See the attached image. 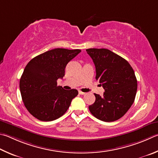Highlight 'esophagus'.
<instances>
[{"instance_id": "esophagus-1", "label": "esophagus", "mask_w": 158, "mask_h": 158, "mask_svg": "<svg viewBox=\"0 0 158 158\" xmlns=\"http://www.w3.org/2000/svg\"><path fill=\"white\" fill-rule=\"evenodd\" d=\"M79 94H85V93H84V92H82L81 90H79Z\"/></svg>"}]
</instances>
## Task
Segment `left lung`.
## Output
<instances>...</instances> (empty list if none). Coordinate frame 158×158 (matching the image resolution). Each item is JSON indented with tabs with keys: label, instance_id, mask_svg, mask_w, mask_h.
Masks as SVG:
<instances>
[{
	"label": "left lung",
	"instance_id": "1",
	"mask_svg": "<svg viewBox=\"0 0 158 158\" xmlns=\"http://www.w3.org/2000/svg\"><path fill=\"white\" fill-rule=\"evenodd\" d=\"M86 52L95 65V78L105 90L103 96L94 94L95 102L89 110L102 121H116L127 113L135 98L134 70L127 60L108 49L90 48Z\"/></svg>",
	"mask_w": 158,
	"mask_h": 158
}]
</instances>
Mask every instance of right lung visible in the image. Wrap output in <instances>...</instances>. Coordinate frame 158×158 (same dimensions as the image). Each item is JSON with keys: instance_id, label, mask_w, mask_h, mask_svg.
I'll list each match as a JSON object with an SVG mask.
<instances>
[{"instance_id": "right-lung-1", "label": "right lung", "mask_w": 158, "mask_h": 158, "mask_svg": "<svg viewBox=\"0 0 158 158\" xmlns=\"http://www.w3.org/2000/svg\"><path fill=\"white\" fill-rule=\"evenodd\" d=\"M80 52L79 49L56 48L34 57L25 66L20 91L25 108L35 118L53 121L68 110L78 91L64 90L57 85V80L64 77L66 65Z\"/></svg>"}]
</instances>
